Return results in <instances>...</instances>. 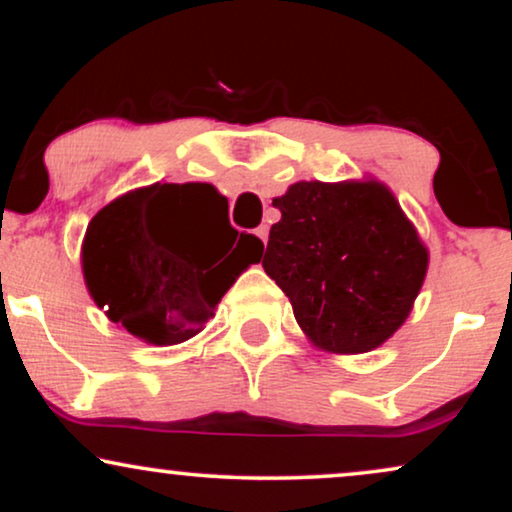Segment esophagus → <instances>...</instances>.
Masks as SVG:
<instances>
[{"label":"esophagus","instance_id":"1","mask_svg":"<svg viewBox=\"0 0 512 512\" xmlns=\"http://www.w3.org/2000/svg\"><path fill=\"white\" fill-rule=\"evenodd\" d=\"M254 233H256V237H258V240H261L263 244H268V226H258V228L254 230Z\"/></svg>","mask_w":512,"mask_h":512}]
</instances>
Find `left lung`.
Here are the masks:
<instances>
[{"mask_svg": "<svg viewBox=\"0 0 512 512\" xmlns=\"http://www.w3.org/2000/svg\"><path fill=\"white\" fill-rule=\"evenodd\" d=\"M263 268L314 345L361 354L396 333L424 284L429 251L377 181H300L272 200Z\"/></svg>", "mask_w": 512, "mask_h": 512, "instance_id": "obj_1", "label": "left lung"}]
</instances>
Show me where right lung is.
<instances>
[{
	"label": "right lung",
	"mask_w": 512,
	"mask_h": 512,
	"mask_svg": "<svg viewBox=\"0 0 512 512\" xmlns=\"http://www.w3.org/2000/svg\"><path fill=\"white\" fill-rule=\"evenodd\" d=\"M205 205H223L209 184H153L100 209L86 230L90 296L114 324L151 345L200 333L235 275L263 256V242L230 223L228 240L219 237Z\"/></svg>",
	"instance_id": "add662e5"
}]
</instances>
